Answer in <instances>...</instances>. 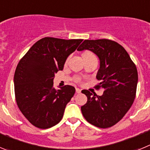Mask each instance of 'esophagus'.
I'll return each mask as SVG.
<instances>
[{
    "label": "esophagus",
    "mask_w": 150,
    "mask_h": 150,
    "mask_svg": "<svg viewBox=\"0 0 150 150\" xmlns=\"http://www.w3.org/2000/svg\"><path fill=\"white\" fill-rule=\"evenodd\" d=\"M76 93H80V92H81V89H80V88H76Z\"/></svg>",
    "instance_id": "1"
}]
</instances>
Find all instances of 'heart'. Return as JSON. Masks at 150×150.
<instances>
[{
	"label": "heart",
	"mask_w": 150,
	"mask_h": 150,
	"mask_svg": "<svg viewBox=\"0 0 150 150\" xmlns=\"http://www.w3.org/2000/svg\"><path fill=\"white\" fill-rule=\"evenodd\" d=\"M88 55H94L92 52H86L83 53V56H88ZM76 82H77V83H80V82H81V79H80V78H77V79H76Z\"/></svg>",
	"instance_id": "1"
}]
</instances>
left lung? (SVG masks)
Masks as SVG:
<instances>
[{
  "instance_id": "left-lung-1",
  "label": "left lung",
  "mask_w": 150,
  "mask_h": 150,
  "mask_svg": "<svg viewBox=\"0 0 150 150\" xmlns=\"http://www.w3.org/2000/svg\"><path fill=\"white\" fill-rule=\"evenodd\" d=\"M91 50L100 59L96 78L100 83L95 88L104 89L101 96L83 90L86 104L81 107L88 122L107 128L119 122L131 108L136 96L137 70L123 46L107 39L85 40L77 50Z\"/></svg>"
}]
</instances>
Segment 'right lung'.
Masks as SVG:
<instances>
[{"instance_id": "add662e5", "label": "right lung", "mask_w": 150, "mask_h": 150, "mask_svg": "<svg viewBox=\"0 0 150 150\" xmlns=\"http://www.w3.org/2000/svg\"><path fill=\"white\" fill-rule=\"evenodd\" d=\"M82 41L42 38L18 62L14 74L16 100L22 114L34 126L46 129L62 120L75 88L67 85L55 89L53 79Z\"/></svg>"}]
</instances>
